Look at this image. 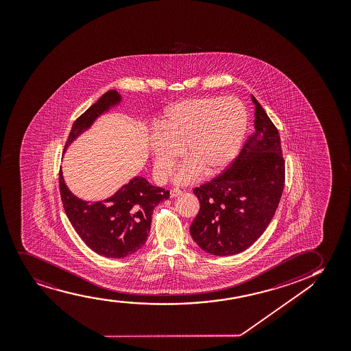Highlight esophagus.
<instances>
[{
  "mask_svg": "<svg viewBox=\"0 0 351 351\" xmlns=\"http://www.w3.org/2000/svg\"><path fill=\"white\" fill-rule=\"evenodd\" d=\"M181 189H178V188H173V189L170 191V196H171V197H176L178 195H181Z\"/></svg>",
  "mask_w": 351,
  "mask_h": 351,
  "instance_id": "34e87169",
  "label": "esophagus"
}]
</instances>
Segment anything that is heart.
Masks as SVG:
<instances>
[{"mask_svg": "<svg viewBox=\"0 0 351 351\" xmlns=\"http://www.w3.org/2000/svg\"><path fill=\"white\" fill-rule=\"evenodd\" d=\"M247 125L248 113L237 98L204 97L173 105L150 138L155 171L167 178L186 147L189 160L175 171L173 181L191 183L204 171L220 173L238 155Z\"/></svg>", "mask_w": 351, "mask_h": 351, "instance_id": "heart-1", "label": "heart"}]
</instances>
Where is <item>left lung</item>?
<instances>
[{
	"label": "left lung",
	"mask_w": 351,
	"mask_h": 351,
	"mask_svg": "<svg viewBox=\"0 0 351 351\" xmlns=\"http://www.w3.org/2000/svg\"><path fill=\"white\" fill-rule=\"evenodd\" d=\"M256 131L227 169L196 186L199 210L191 238L213 256L238 254L256 243L274 217L285 183V160L276 125L258 103Z\"/></svg>",
	"instance_id": "left-lung-1"
}]
</instances>
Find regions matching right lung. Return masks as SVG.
I'll return each mask as SVG.
<instances>
[{
	"instance_id": "obj_1",
	"label": "right lung",
	"mask_w": 351,
	"mask_h": 351,
	"mask_svg": "<svg viewBox=\"0 0 351 351\" xmlns=\"http://www.w3.org/2000/svg\"><path fill=\"white\" fill-rule=\"evenodd\" d=\"M119 101L121 95L116 90L101 95L74 121L65 147L88 129L95 118ZM59 188L66 215L82 241L99 256L113 259L130 256L143 246L152 227L154 208L169 199V191L152 186L141 176L121 186L112 197L93 204L75 197L69 191L61 170Z\"/></svg>"
}]
</instances>
